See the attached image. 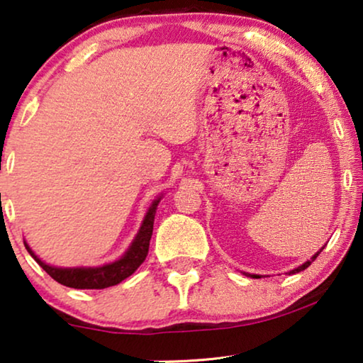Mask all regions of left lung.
I'll use <instances>...</instances> for the list:
<instances>
[{
	"mask_svg": "<svg viewBox=\"0 0 363 363\" xmlns=\"http://www.w3.org/2000/svg\"><path fill=\"white\" fill-rule=\"evenodd\" d=\"M320 251H322V250H320ZM320 251H319V252H315V255H314V256H312L309 261H307V262H304V264H302V266H299V267H297V269H294V271H291V272H292V274H296V272H299V271H304V269H306V267H309V266H311V262H312V261H314V259H315V257L320 255ZM252 277H259V276H252Z\"/></svg>",
	"mask_w": 363,
	"mask_h": 363,
	"instance_id": "left-lung-1",
	"label": "left lung"
}]
</instances>
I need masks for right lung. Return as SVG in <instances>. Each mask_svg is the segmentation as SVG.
Masks as SVG:
<instances>
[{"mask_svg":"<svg viewBox=\"0 0 363 363\" xmlns=\"http://www.w3.org/2000/svg\"><path fill=\"white\" fill-rule=\"evenodd\" d=\"M158 201H153L150 210H148L145 220L142 223L140 231L135 240H133L132 246L123 255L121 259L112 262V264H106L102 267H74V269H62V267H52L43 262L34 252L29 250V246L24 242L29 255H31L39 266L57 281L59 284L74 287V289H106V287L116 286L128 276H132L137 271V267L145 261L148 255V246H150V238L153 231V220H155V211Z\"/></svg>","mask_w":363,"mask_h":363,"instance_id":"obj_1","label":"right lung"}]
</instances>
